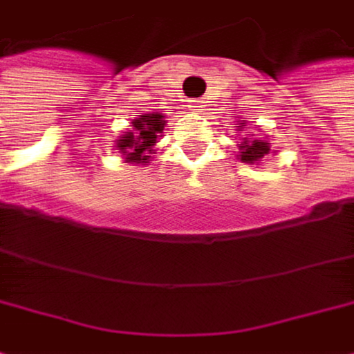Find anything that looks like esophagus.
Masks as SVG:
<instances>
[{
  "label": "esophagus",
  "mask_w": 354,
  "mask_h": 354,
  "mask_svg": "<svg viewBox=\"0 0 354 354\" xmlns=\"http://www.w3.org/2000/svg\"><path fill=\"white\" fill-rule=\"evenodd\" d=\"M201 106H203V104H199V102H197V104H195V109H193V111H197V113H201V111H203V109H201Z\"/></svg>",
  "instance_id": "1"
}]
</instances>
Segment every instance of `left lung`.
Listing matches in <instances>:
<instances>
[{
  "mask_svg": "<svg viewBox=\"0 0 354 354\" xmlns=\"http://www.w3.org/2000/svg\"><path fill=\"white\" fill-rule=\"evenodd\" d=\"M237 128H241V125H237ZM270 153V142L268 140H260V138H243V142L239 145V155L237 159H241L243 163H260L262 157H266Z\"/></svg>",
  "mask_w": 354,
  "mask_h": 354,
  "instance_id": "8db88e82",
  "label": "left lung"
}]
</instances>
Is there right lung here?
I'll return each instance as SVG.
<instances>
[{
	"mask_svg": "<svg viewBox=\"0 0 354 354\" xmlns=\"http://www.w3.org/2000/svg\"><path fill=\"white\" fill-rule=\"evenodd\" d=\"M163 115L161 113H147L132 121V130L119 136L117 151L123 155L125 163H140L147 165L151 161V153L157 145L159 134L163 132Z\"/></svg>",
	"mask_w": 354,
	"mask_h": 354,
	"instance_id": "add662e5",
	"label": "right lung"
}]
</instances>
